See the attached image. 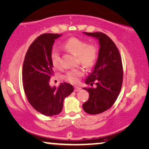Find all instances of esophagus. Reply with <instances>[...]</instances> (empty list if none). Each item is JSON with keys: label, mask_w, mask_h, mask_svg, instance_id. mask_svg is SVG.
Here are the masks:
<instances>
[{"label": "esophagus", "mask_w": 149, "mask_h": 149, "mask_svg": "<svg viewBox=\"0 0 149 149\" xmlns=\"http://www.w3.org/2000/svg\"><path fill=\"white\" fill-rule=\"evenodd\" d=\"M74 92H78V91L81 90V88L79 87V86H74Z\"/></svg>", "instance_id": "34e87169"}]
</instances>
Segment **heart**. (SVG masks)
<instances>
[{
    "instance_id": "heart-1",
    "label": "heart",
    "mask_w": 149,
    "mask_h": 149,
    "mask_svg": "<svg viewBox=\"0 0 149 149\" xmlns=\"http://www.w3.org/2000/svg\"><path fill=\"white\" fill-rule=\"evenodd\" d=\"M63 47L68 52L77 56L80 64L85 67H91L95 65L98 56V49L94 45H87L85 41L76 37L68 38L63 44ZM51 60L54 67L60 65V53L56 49L51 51ZM84 74L81 68L72 69L66 73L64 78L72 83H77L79 78Z\"/></svg>"
}]
</instances>
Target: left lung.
I'll use <instances>...</instances> for the list:
<instances>
[{"label": "left lung", "mask_w": 149, "mask_h": 149, "mask_svg": "<svg viewBox=\"0 0 149 149\" xmlns=\"http://www.w3.org/2000/svg\"><path fill=\"white\" fill-rule=\"evenodd\" d=\"M83 34L97 39L99 44L97 62L85 80L91 86L95 82L96 87L83 88L89 93V98L82 104L86 113L97 114L111 108L119 95L123 78L122 60L116 46L105 34Z\"/></svg>", "instance_id": "8db88e82"}]
</instances>
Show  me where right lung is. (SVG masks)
I'll use <instances>...</instances> for the list:
<instances>
[{
	"label": "right lung",
	"instance_id": "right-lung-1",
	"mask_svg": "<svg viewBox=\"0 0 149 149\" xmlns=\"http://www.w3.org/2000/svg\"><path fill=\"white\" fill-rule=\"evenodd\" d=\"M62 34L47 33L38 36L30 46L22 67L24 91L29 103L45 116H54L63 110V102L74 88L64 82L58 88L51 86L49 79L54 74L51 54L56 39Z\"/></svg>",
	"mask_w": 149,
	"mask_h": 149
}]
</instances>
